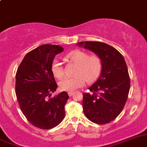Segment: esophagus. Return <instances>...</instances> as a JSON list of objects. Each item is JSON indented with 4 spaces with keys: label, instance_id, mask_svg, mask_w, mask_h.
Returning a JSON list of instances; mask_svg holds the SVG:
<instances>
[{
    "label": "esophagus",
    "instance_id": "obj_1",
    "mask_svg": "<svg viewBox=\"0 0 147 147\" xmlns=\"http://www.w3.org/2000/svg\"><path fill=\"white\" fill-rule=\"evenodd\" d=\"M68 96H69V97H71V96L74 94V92H68Z\"/></svg>",
    "mask_w": 147,
    "mask_h": 147
}]
</instances>
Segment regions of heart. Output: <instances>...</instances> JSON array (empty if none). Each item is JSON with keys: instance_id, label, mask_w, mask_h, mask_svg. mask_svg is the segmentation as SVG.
I'll return each mask as SVG.
<instances>
[{"instance_id": "heart-1", "label": "heart", "mask_w": 147, "mask_h": 147, "mask_svg": "<svg viewBox=\"0 0 147 147\" xmlns=\"http://www.w3.org/2000/svg\"><path fill=\"white\" fill-rule=\"evenodd\" d=\"M71 63L77 65L74 78H65L59 83L61 90L74 92L85 84L86 82L92 83L95 82L101 74L103 68V62L101 57L94 54L90 55L84 50H75L69 53L65 56ZM51 71L53 76L58 79L64 76V69L62 63L58 60L55 59L51 65Z\"/></svg>"}]
</instances>
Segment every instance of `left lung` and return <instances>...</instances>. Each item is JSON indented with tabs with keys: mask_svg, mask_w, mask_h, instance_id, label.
Masks as SVG:
<instances>
[{
	"mask_svg": "<svg viewBox=\"0 0 147 147\" xmlns=\"http://www.w3.org/2000/svg\"><path fill=\"white\" fill-rule=\"evenodd\" d=\"M80 47L101 57L103 68L100 78L83 94L86 118L97 124L114 121L123 109L130 89V77L123 56L112 46L96 41L81 42Z\"/></svg>",
	"mask_w": 147,
	"mask_h": 147,
	"instance_id": "1",
	"label": "left lung"
}]
</instances>
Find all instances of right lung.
Wrapping results in <instances>:
<instances>
[{
	"label": "right lung",
	"instance_id": "obj_1",
	"mask_svg": "<svg viewBox=\"0 0 147 147\" xmlns=\"http://www.w3.org/2000/svg\"><path fill=\"white\" fill-rule=\"evenodd\" d=\"M61 46L43 45L24 56L16 74V95L21 110L31 124L41 129H51L65 118L66 92L51 97L58 85L51 71Z\"/></svg>",
	"mask_w": 147,
	"mask_h": 147
}]
</instances>
